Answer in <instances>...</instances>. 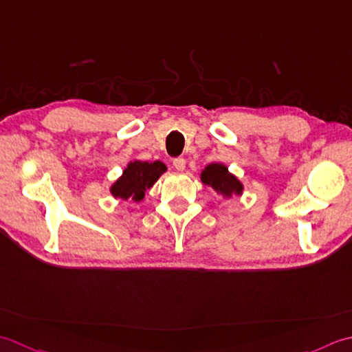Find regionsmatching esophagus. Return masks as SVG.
I'll use <instances>...</instances> for the list:
<instances>
[{
	"label": "esophagus",
	"instance_id": "34e87169",
	"mask_svg": "<svg viewBox=\"0 0 352 352\" xmlns=\"http://www.w3.org/2000/svg\"><path fill=\"white\" fill-rule=\"evenodd\" d=\"M185 164H186V161L184 160V157H176V160L173 161V166H175V168H176L177 171H184Z\"/></svg>",
	"mask_w": 352,
	"mask_h": 352
}]
</instances>
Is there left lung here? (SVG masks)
<instances>
[{
  "mask_svg": "<svg viewBox=\"0 0 352 352\" xmlns=\"http://www.w3.org/2000/svg\"><path fill=\"white\" fill-rule=\"evenodd\" d=\"M202 182L205 185L212 186L214 190L225 196H231L232 192L240 195L243 186L239 179L228 171V168L221 164H211L202 171Z\"/></svg>",
  "mask_w": 352,
  "mask_h": 352,
  "instance_id": "obj_1",
  "label": "left lung"
}]
</instances>
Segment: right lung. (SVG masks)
I'll return each instance as SVG.
<instances>
[{
  "instance_id": "add662e5",
  "label": "right lung",
  "mask_w": 352,
  "mask_h": 352,
  "mask_svg": "<svg viewBox=\"0 0 352 352\" xmlns=\"http://www.w3.org/2000/svg\"><path fill=\"white\" fill-rule=\"evenodd\" d=\"M164 171H166V166L160 161L131 162L123 171V176L112 185V195L121 199L131 197L135 202H138L144 197V191L156 182V179Z\"/></svg>"
}]
</instances>
